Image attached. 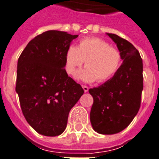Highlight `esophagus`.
<instances>
[{
  "mask_svg": "<svg viewBox=\"0 0 159 159\" xmlns=\"http://www.w3.org/2000/svg\"><path fill=\"white\" fill-rule=\"evenodd\" d=\"M82 87H83V90H84V92L89 91V87H87V86H85V85H82Z\"/></svg>",
  "mask_w": 159,
  "mask_h": 159,
  "instance_id": "1",
  "label": "esophagus"
}]
</instances>
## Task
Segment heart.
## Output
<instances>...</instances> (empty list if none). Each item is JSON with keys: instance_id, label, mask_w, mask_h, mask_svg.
Instances as JSON below:
<instances>
[{"instance_id": "heart-1", "label": "heart", "mask_w": 159, "mask_h": 159, "mask_svg": "<svg viewBox=\"0 0 159 159\" xmlns=\"http://www.w3.org/2000/svg\"><path fill=\"white\" fill-rule=\"evenodd\" d=\"M85 61V69L76 77L83 82L103 83L115 76L122 63L120 50L102 39L83 38L77 46L70 45L65 55V68L69 75H74Z\"/></svg>"}]
</instances>
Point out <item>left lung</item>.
I'll return each instance as SVG.
<instances>
[{
    "label": "left lung",
    "instance_id": "1",
    "mask_svg": "<svg viewBox=\"0 0 159 159\" xmlns=\"http://www.w3.org/2000/svg\"><path fill=\"white\" fill-rule=\"evenodd\" d=\"M121 53L123 63L111 79L89 89L93 98L92 126L98 133L112 135L126 128L141 106L143 89L142 60L133 44L114 34H107Z\"/></svg>",
    "mask_w": 159,
    "mask_h": 159
}]
</instances>
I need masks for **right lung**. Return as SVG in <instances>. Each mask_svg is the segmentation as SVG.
<instances>
[{
	"label": "right lung",
	"instance_id": "right-lung-1",
	"mask_svg": "<svg viewBox=\"0 0 159 159\" xmlns=\"http://www.w3.org/2000/svg\"><path fill=\"white\" fill-rule=\"evenodd\" d=\"M78 35L50 30L33 39L17 61L16 92L23 114L38 133L59 136L84 90L68 76L65 55Z\"/></svg>",
	"mask_w": 159,
	"mask_h": 159
}]
</instances>
